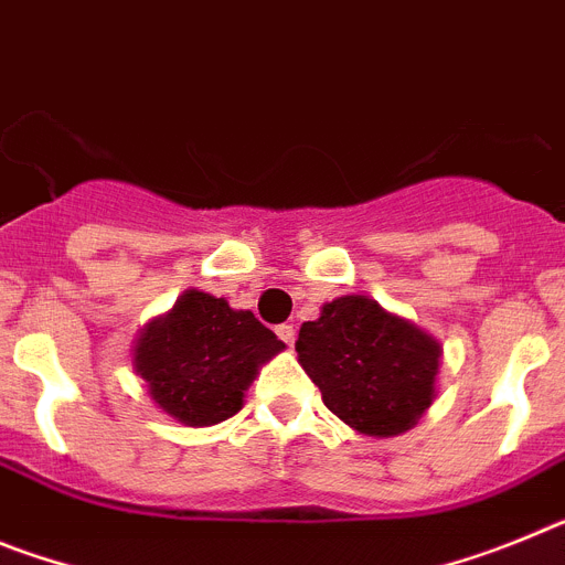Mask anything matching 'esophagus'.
<instances>
[{"mask_svg":"<svg viewBox=\"0 0 565 565\" xmlns=\"http://www.w3.org/2000/svg\"><path fill=\"white\" fill-rule=\"evenodd\" d=\"M277 337L282 339V342H286L288 348H291V344H294V339H297V328H294V326H288V322H286V326H277Z\"/></svg>","mask_w":565,"mask_h":565,"instance_id":"esophagus-1","label":"esophagus"}]
</instances>
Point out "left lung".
I'll list each match as a JSON object with an SVG mask.
<instances>
[{"mask_svg":"<svg viewBox=\"0 0 565 565\" xmlns=\"http://www.w3.org/2000/svg\"><path fill=\"white\" fill-rule=\"evenodd\" d=\"M297 353L328 411L364 436L411 430L436 396L441 344L359 294L299 328Z\"/></svg>","mask_w":565,"mask_h":565,"instance_id":"8db88e82","label":"left lung"}]
</instances>
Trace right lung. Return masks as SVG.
I'll list each match as a JSON object with an SVG mask.
<instances>
[{
  "label": "right lung",
  "mask_w": 565,
  "mask_h": 565,
  "mask_svg": "<svg viewBox=\"0 0 565 565\" xmlns=\"http://www.w3.org/2000/svg\"><path fill=\"white\" fill-rule=\"evenodd\" d=\"M279 342L252 311L226 299L186 291L138 339L135 367L154 404L189 427L226 422L243 407V391Z\"/></svg>",
  "instance_id": "right-lung-1"
}]
</instances>
